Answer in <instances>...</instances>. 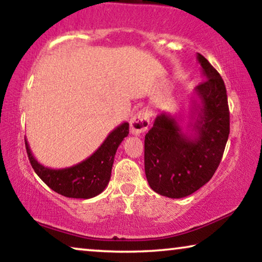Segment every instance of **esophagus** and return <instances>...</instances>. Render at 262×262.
<instances>
[{
    "mask_svg": "<svg viewBox=\"0 0 262 262\" xmlns=\"http://www.w3.org/2000/svg\"><path fill=\"white\" fill-rule=\"evenodd\" d=\"M149 126V114L147 110H140L130 120V132L133 135H141Z\"/></svg>",
    "mask_w": 262,
    "mask_h": 262,
    "instance_id": "esophagus-1",
    "label": "esophagus"
}]
</instances>
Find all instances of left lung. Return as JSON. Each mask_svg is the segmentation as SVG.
Returning a JSON list of instances; mask_svg holds the SVG:
<instances>
[{
    "label": "left lung",
    "instance_id": "1",
    "mask_svg": "<svg viewBox=\"0 0 262 262\" xmlns=\"http://www.w3.org/2000/svg\"><path fill=\"white\" fill-rule=\"evenodd\" d=\"M204 80L192 101L190 133L176 117L161 113L145 136V172L150 189L168 198L196 192L212 178L230 132L229 106L222 77L197 53Z\"/></svg>",
    "mask_w": 262,
    "mask_h": 262
}]
</instances>
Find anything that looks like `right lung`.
Here are the masks:
<instances>
[{
    "label": "right lung",
    "instance_id": "right-lung-1",
    "mask_svg": "<svg viewBox=\"0 0 262 262\" xmlns=\"http://www.w3.org/2000/svg\"><path fill=\"white\" fill-rule=\"evenodd\" d=\"M129 134V123L123 122L106 136L94 154L71 167L54 169L45 167L33 157L25 140L28 159L39 178L57 193L69 198H93L108 185L116 150Z\"/></svg>",
    "mask_w": 262,
    "mask_h": 262
}]
</instances>
